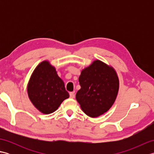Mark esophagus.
Returning <instances> with one entry per match:
<instances>
[{"label": "esophagus", "mask_w": 154, "mask_h": 154, "mask_svg": "<svg viewBox=\"0 0 154 154\" xmlns=\"http://www.w3.org/2000/svg\"><path fill=\"white\" fill-rule=\"evenodd\" d=\"M69 96H70L71 99H73V98L75 97V93L74 92L69 93Z\"/></svg>", "instance_id": "1"}]
</instances>
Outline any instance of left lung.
<instances>
[{
    "label": "left lung",
    "mask_w": 154,
    "mask_h": 154,
    "mask_svg": "<svg viewBox=\"0 0 154 154\" xmlns=\"http://www.w3.org/2000/svg\"><path fill=\"white\" fill-rule=\"evenodd\" d=\"M79 81L81 89L76 99L87 116H99L113 105L119 93V79L111 65L94 60L81 71Z\"/></svg>",
    "instance_id": "obj_1"
}]
</instances>
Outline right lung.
Instances as JSON below:
<instances>
[{"label": "right lung", "instance_id": "right-lung-1", "mask_svg": "<svg viewBox=\"0 0 154 154\" xmlns=\"http://www.w3.org/2000/svg\"><path fill=\"white\" fill-rule=\"evenodd\" d=\"M27 93L32 104L44 114L55 112L69 97L56 69L48 60L42 61L32 72L27 85Z\"/></svg>", "mask_w": 154, "mask_h": 154}]
</instances>
